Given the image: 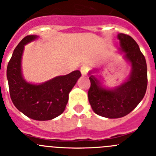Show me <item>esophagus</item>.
<instances>
[{"instance_id": "obj_1", "label": "esophagus", "mask_w": 156, "mask_h": 156, "mask_svg": "<svg viewBox=\"0 0 156 156\" xmlns=\"http://www.w3.org/2000/svg\"><path fill=\"white\" fill-rule=\"evenodd\" d=\"M80 72H81V74L82 76H86L87 74V67L86 66H83L82 67L80 68Z\"/></svg>"}]
</instances>
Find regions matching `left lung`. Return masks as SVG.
Returning a JSON list of instances; mask_svg holds the SVG:
<instances>
[{
	"mask_svg": "<svg viewBox=\"0 0 156 156\" xmlns=\"http://www.w3.org/2000/svg\"><path fill=\"white\" fill-rule=\"evenodd\" d=\"M123 58L131 66L127 79L119 86L107 87L102 86L95 76L90 75V87L88 100L95 113L108 119L121 118L140 102L145 94L148 77L145 58L140 52L138 44L129 36L118 34Z\"/></svg>",
	"mask_w": 156,
	"mask_h": 156,
	"instance_id": "8db88e82",
	"label": "left lung"
}]
</instances>
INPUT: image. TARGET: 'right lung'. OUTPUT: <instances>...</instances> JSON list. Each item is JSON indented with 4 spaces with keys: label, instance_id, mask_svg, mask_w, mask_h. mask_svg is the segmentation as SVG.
<instances>
[{
    "label": "right lung",
    "instance_id": "add662e5",
    "mask_svg": "<svg viewBox=\"0 0 156 156\" xmlns=\"http://www.w3.org/2000/svg\"><path fill=\"white\" fill-rule=\"evenodd\" d=\"M37 35L24 37L14 50L7 68L9 92L14 105L25 115L34 120L55 119L64 112L69 94L81 76L79 70L58 76L42 83H32L23 78L22 58L25 45L38 38Z\"/></svg>",
    "mask_w": 156,
    "mask_h": 156
}]
</instances>
